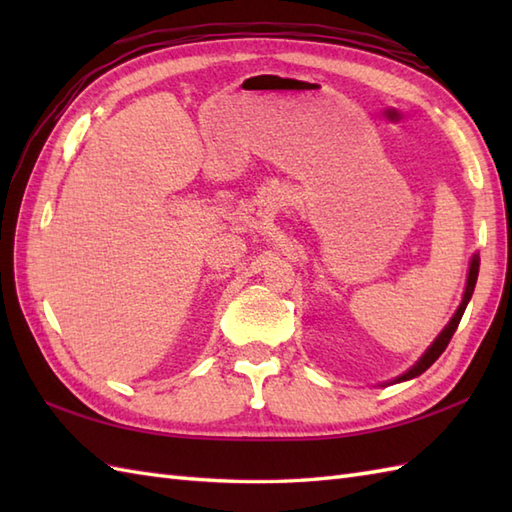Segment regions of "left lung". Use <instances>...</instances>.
Instances as JSON below:
<instances>
[{"label":"left lung","mask_w":512,"mask_h":512,"mask_svg":"<svg viewBox=\"0 0 512 512\" xmlns=\"http://www.w3.org/2000/svg\"><path fill=\"white\" fill-rule=\"evenodd\" d=\"M477 273H480V255L475 253V255L471 257V264H469V277H466V288H464L462 301H460L458 310H455V314L451 317V321H449L447 325H444V330L436 336V341H433V343L427 347V352H424V354L418 358L416 365H411L405 374H400L398 378L391 380V385H394V383H402V380H411V378L420 376L422 372H427V369L438 361L440 354H442L444 350H447L451 336L455 334V330H458L462 314H464L466 306H469V301H471V297H473V290H475V284H477Z\"/></svg>","instance_id":"obj_1"}]
</instances>
